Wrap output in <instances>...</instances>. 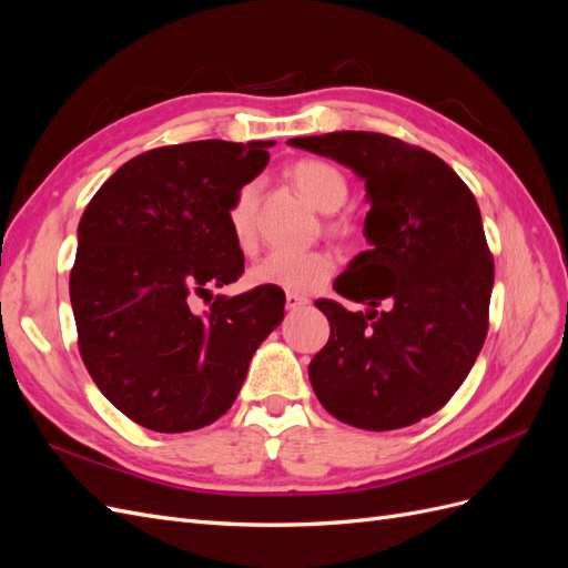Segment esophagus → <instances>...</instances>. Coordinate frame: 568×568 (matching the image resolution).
I'll use <instances>...</instances> for the list:
<instances>
[{"instance_id":"obj_1","label":"esophagus","mask_w":568,"mask_h":568,"mask_svg":"<svg viewBox=\"0 0 568 568\" xmlns=\"http://www.w3.org/2000/svg\"><path fill=\"white\" fill-rule=\"evenodd\" d=\"M311 301H307V296H301V294H286V311H298V307L307 305Z\"/></svg>"}]
</instances>
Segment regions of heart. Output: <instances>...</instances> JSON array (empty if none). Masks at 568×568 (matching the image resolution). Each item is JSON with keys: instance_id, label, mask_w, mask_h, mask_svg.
<instances>
[{"instance_id": "b5f03b06", "label": "heart", "mask_w": 568, "mask_h": 568, "mask_svg": "<svg viewBox=\"0 0 568 568\" xmlns=\"http://www.w3.org/2000/svg\"><path fill=\"white\" fill-rule=\"evenodd\" d=\"M291 180L301 189V194L311 201L317 211L334 213L348 199V182L338 168L326 161L305 159L291 168ZM255 203H257V182H246L239 189L227 222L230 230L242 248H253L255 244ZM326 230L336 236L351 239L355 225L348 217H332ZM336 270V257L324 251H272L261 257L248 270V282L261 288H280L286 294H313L332 280Z\"/></svg>"}]
</instances>
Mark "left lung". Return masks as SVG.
<instances>
[{"label": "left lung", "instance_id": "1", "mask_svg": "<svg viewBox=\"0 0 568 568\" xmlns=\"http://www.w3.org/2000/svg\"><path fill=\"white\" fill-rule=\"evenodd\" d=\"M286 144L351 168L372 203L369 251L334 282L367 311L315 303L332 334L307 367L313 390L343 424L367 432L417 424L453 398L488 334L495 270L478 203L436 153L388 134L346 130Z\"/></svg>", "mask_w": 568, "mask_h": 568}]
</instances>
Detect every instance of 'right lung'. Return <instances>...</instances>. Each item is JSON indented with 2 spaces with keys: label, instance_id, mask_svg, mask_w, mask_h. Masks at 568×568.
<instances>
[{
  "label": "right lung",
  "instance_id": "1",
  "mask_svg": "<svg viewBox=\"0 0 568 568\" xmlns=\"http://www.w3.org/2000/svg\"><path fill=\"white\" fill-rule=\"evenodd\" d=\"M272 144L151 149L120 165L80 217L71 305L82 363L151 432H194L225 415L284 317V291L261 286L193 311L196 295L242 277L227 213Z\"/></svg>",
  "mask_w": 568,
  "mask_h": 568
}]
</instances>
